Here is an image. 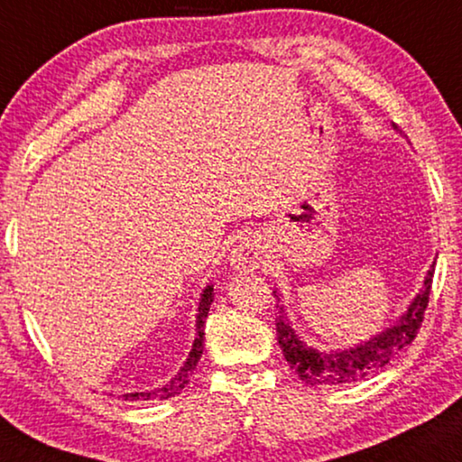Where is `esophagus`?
Wrapping results in <instances>:
<instances>
[{
    "label": "esophagus",
    "instance_id": "34e87169",
    "mask_svg": "<svg viewBox=\"0 0 462 462\" xmlns=\"http://www.w3.org/2000/svg\"><path fill=\"white\" fill-rule=\"evenodd\" d=\"M262 249L255 238H245L230 253V265L238 272H253L262 265Z\"/></svg>",
    "mask_w": 462,
    "mask_h": 462
}]
</instances>
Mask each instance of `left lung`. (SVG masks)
Wrapping results in <instances>:
<instances>
[{
    "label": "left lung",
    "instance_id": "8db88e82",
    "mask_svg": "<svg viewBox=\"0 0 462 462\" xmlns=\"http://www.w3.org/2000/svg\"><path fill=\"white\" fill-rule=\"evenodd\" d=\"M393 129L398 132L395 125ZM433 270L435 263L427 270L423 289L414 295L404 314L393 324H389V328L370 337L368 341L360 343V346L337 349V352H320V349L308 346V341H303L293 328L287 310H284L281 301V295H276L274 291V297L281 301L276 303L278 346H281L291 368L308 385H341V383H356L379 373L383 366H387L389 360H393L417 337L429 303V293H431Z\"/></svg>",
    "mask_w": 462,
    "mask_h": 462
}]
</instances>
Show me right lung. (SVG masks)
I'll list each match as a JSON object with an SVG mask.
<instances>
[{
    "instance_id": "add662e5",
    "label": "right lung",
    "mask_w": 462,
    "mask_h": 462,
    "mask_svg": "<svg viewBox=\"0 0 462 462\" xmlns=\"http://www.w3.org/2000/svg\"><path fill=\"white\" fill-rule=\"evenodd\" d=\"M213 303V284H207L203 289V293H200L199 299V314H197V337H194V343H192V349L190 354H188L186 362L181 364V368L178 370V374L173 376L171 381L167 383V385H161L157 389H151V392H134V393H123V398L134 402V400H169L173 398V395H178L181 389L188 385V376L192 374V370L197 368V364L200 360V356H203V343H205V320L207 316H209V308Z\"/></svg>"
}]
</instances>
